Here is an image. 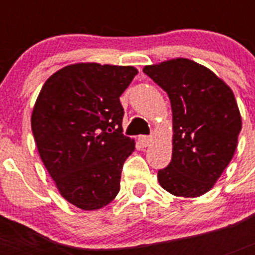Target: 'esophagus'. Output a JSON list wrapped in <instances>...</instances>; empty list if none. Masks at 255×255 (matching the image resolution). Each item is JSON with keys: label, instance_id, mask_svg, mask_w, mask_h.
Here are the masks:
<instances>
[{"label": "esophagus", "instance_id": "obj_1", "mask_svg": "<svg viewBox=\"0 0 255 255\" xmlns=\"http://www.w3.org/2000/svg\"><path fill=\"white\" fill-rule=\"evenodd\" d=\"M139 141H140V144L143 147H148V145H150V143H152V138H150V136H147V135H140V136H139Z\"/></svg>", "mask_w": 255, "mask_h": 255}]
</instances>
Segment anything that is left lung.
I'll return each instance as SVG.
<instances>
[{
	"label": "left lung",
	"instance_id": "8db88e82",
	"mask_svg": "<svg viewBox=\"0 0 255 255\" xmlns=\"http://www.w3.org/2000/svg\"><path fill=\"white\" fill-rule=\"evenodd\" d=\"M167 93L172 108V158L158 171L159 185L176 197L211 190L233 159L242 116L231 88L188 58L143 69Z\"/></svg>",
	"mask_w": 255,
	"mask_h": 255
}]
</instances>
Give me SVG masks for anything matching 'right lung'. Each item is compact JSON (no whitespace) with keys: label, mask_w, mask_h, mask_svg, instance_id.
I'll return each mask as SVG.
<instances>
[{"label":"right lung","mask_w":255,"mask_h":255,"mask_svg":"<svg viewBox=\"0 0 255 255\" xmlns=\"http://www.w3.org/2000/svg\"><path fill=\"white\" fill-rule=\"evenodd\" d=\"M136 74L132 66L74 64L40 89L31 131L60 194L78 208H103L120 190L124 162L135 149L123 134L120 96Z\"/></svg>","instance_id":"add662e5"}]
</instances>
